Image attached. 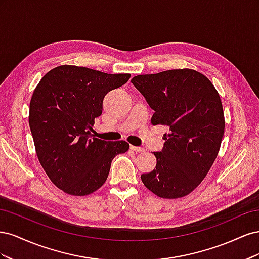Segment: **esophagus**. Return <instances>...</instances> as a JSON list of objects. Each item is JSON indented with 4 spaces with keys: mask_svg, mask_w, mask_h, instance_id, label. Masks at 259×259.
Returning a JSON list of instances; mask_svg holds the SVG:
<instances>
[{
    "mask_svg": "<svg viewBox=\"0 0 259 259\" xmlns=\"http://www.w3.org/2000/svg\"><path fill=\"white\" fill-rule=\"evenodd\" d=\"M131 149L133 151H136V152H144L145 149L142 147H136V146H131Z\"/></svg>",
    "mask_w": 259,
    "mask_h": 259,
    "instance_id": "1",
    "label": "esophagus"
}]
</instances>
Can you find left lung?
Listing matches in <instances>:
<instances>
[{
  "label": "left lung",
  "mask_w": 259,
  "mask_h": 259,
  "mask_svg": "<svg viewBox=\"0 0 259 259\" xmlns=\"http://www.w3.org/2000/svg\"><path fill=\"white\" fill-rule=\"evenodd\" d=\"M131 82L154 110L152 125L169 133L161 152H154L155 168L143 174L149 190L163 199L189 194L207 175L225 133L219 94L207 77L193 69L139 74Z\"/></svg>",
  "instance_id": "8db88e82"
}]
</instances>
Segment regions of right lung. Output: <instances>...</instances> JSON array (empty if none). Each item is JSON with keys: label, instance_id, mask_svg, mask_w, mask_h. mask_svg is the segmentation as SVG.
<instances>
[{"label": "right lung", "instance_id": "right-lung-1", "mask_svg": "<svg viewBox=\"0 0 259 259\" xmlns=\"http://www.w3.org/2000/svg\"><path fill=\"white\" fill-rule=\"evenodd\" d=\"M130 76L62 65L36 85L29 109L31 134L38 161L60 190L79 197L95 192L107 180L114 156L130 149L124 140L106 142L91 134L106 94Z\"/></svg>", "mask_w": 259, "mask_h": 259}]
</instances>
